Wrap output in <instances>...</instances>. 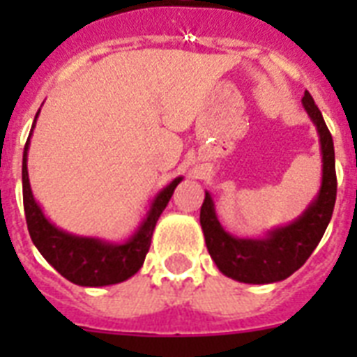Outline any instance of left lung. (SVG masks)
<instances>
[{"instance_id": "left-lung-1", "label": "left lung", "mask_w": 357, "mask_h": 357, "mask_svg": "<svg viewBox=\"0 0 357 357\" xmlns=\"http://www.w3.org/2000/svg\"><path fill=\"white\" fill-rule=\"evenodd\" d=\"M302 105L311 122L315 123L321 140L322 179L317 196L298 218L280 228L268 229L263 237L243 238L228 234L218 222L215 202L209 192H206V200L202 204L200 224L209 255L224 276L241 283L263 285L291 276L313 254L332 218L337 196L332 135L307 91L302 98Z\"/></svg>"}]
</instances>
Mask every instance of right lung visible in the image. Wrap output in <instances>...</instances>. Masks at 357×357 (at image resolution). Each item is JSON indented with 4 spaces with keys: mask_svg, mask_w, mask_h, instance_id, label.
<instances>
[{
    "mask_svg": "<svg viewBox=\"0 0 357 357\" xmlns=\"http://www.w3.org/2000/svg\"><path fill=\"white\" fill-rule=\"evenodd\" d=\"M38 113H40V109H38ZM38 113H36L33 128H31L29 139L25 142L24 161H22L24 209L31 241L38 248L42 257L61 276H64L75 285L105 287V285L126 282L140 271L146 254L150 250L151 235H153L157 220L172 198L174 189L183 178L179 176V178L172 179L165 189L157 192L140 226L123 243H111V241L100 237H83V235L68 234V231L57 228L44 215L42 207L33 196V190H31L29 174H27V151H29L31 135L35 129Z\"/></svg>",
    "mask_w": 357,
    "mask_h": 357,
    "instance_id": "right-lung-1",
    "label": "right lung"
}]
</instances>
